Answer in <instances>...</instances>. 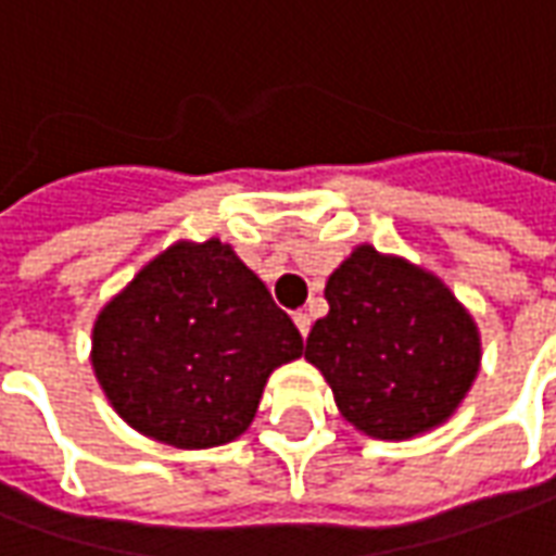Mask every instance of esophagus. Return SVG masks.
Here are the masks:
<instances>
[{"instance_id":"34e87169","label":"esophagus","mask_w":556,"mask_h":556,"mask_svg":"<svg viewBox=\"0 0 556 556\" xmlns=\"http://www.w3.org/2000/svg\"><path fill=\"white\" fill-rule=\"evenodd\" d=\"M294 325H298V330H301V337H306L309 333V325H313V318L306 313H294Z\"/></svg>"}]
</instances>
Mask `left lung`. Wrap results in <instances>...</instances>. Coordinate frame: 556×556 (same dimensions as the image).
Instances as JSON below:
<instances>
[{
  "label": "left lung",
  "mask_w": 556,
  "mask_h": 556,
  "mask_svg": "<svg viewBox=\"0 0 556 556\" xmlns=\"http://www.w3.org/2000/svg\"><path fill=\"white\" fill-rule=\"evenodd\" d=\"M325 298L330 313L309 330L306 361L351 426L405 441L458 408L479 372V333L434 274L357 247Z\"/></svg>",
  "instance_id": "left-lung-1"
}]
</instances>
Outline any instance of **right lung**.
I'll return each mask as SVG.
<instances>
[{
  "label": "right lung",
  "mask_w": 556,
  "mask_h": 556,
  "mask_svg": "<svg viewBox=\"0 0 556 556\" xmlns=\"http://www.w3.org/2000/svg\"><path fill=\"white\" fill-rule=\"evenodd\" d=\"M303 339L219 241L175 243L94 321L91 366L113 408L154 441L205 450L255 417L267 375Z\"/></svg>",
  "instance_id": "add662e5"
}]
</instances>
